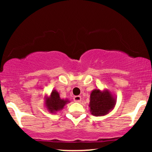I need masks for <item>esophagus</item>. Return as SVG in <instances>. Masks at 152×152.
Returning <instances> with one entry per match:
<instances>
[{"instance_id": "esophagus-1", "label": "esophagus", "mask_w": 152, "mask_h": 152, "mask_svg": "<svg viewBox=\"0 0 152 152\" xmlns=\"http://www.w3.org/2000/svg\"><path fill=\"white\" fill-rule=\"evenodd\" d=\"M74 101L75 102H80L81 101V97L80 96H74Z\"/></svg>"}]
</instances>
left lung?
<instances>
[{
  "label": "left lung",
  "instance_id": "obj_1",
  "mask_svg": "<svg viewBox=\"0 0 152 152\" xmlns=\"http://www.w3.org/2000/svg\"><path fill=\"white\" fill-rule=\"evenodd\" d=\"M116 99L108 89L95 88L90 94V112L95 116H105L115 107Z\"/></svg>",
  "mask_w": 152,
  "mask_h": 152
}]
</instances>
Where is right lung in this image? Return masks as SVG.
<instances>
[{
  "mask_svg": "<svg viewBox=\"0 0 152 152\" xmlns=\"http://www.w3.org/2000/svg\"><path fill=\"white\" fill-rule=\"evenodd\" d=\"M45 106L46 109L52 114H56L57 112L64 109L66 104L70 102L68 99H61L59 93L56 89H53L49 96H44Z\"/></svg>",
  "mask_w": 152,
  "mask_h": 152,
  "instance_id": "add662e5",
  "label": "right lung"
}]
</instances>
